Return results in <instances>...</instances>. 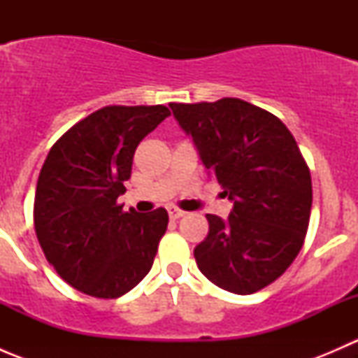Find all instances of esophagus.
<instances>
[{"mask_svg":"<svg viewBox=\"0 0 358 358\" xmlns=\"http://www.w3.org/2000/svg\"><path fill=\"white\" fill-rule=\"evenodd\" d=\"M168 215H169V218L171 220H178V218H182V216H185V211H182V209H178V208H168Z\"/></svg>","mask_w":358,"mask_h":358,"instance_id":"esophagus-1","label":"esophagus"}]
</instances>
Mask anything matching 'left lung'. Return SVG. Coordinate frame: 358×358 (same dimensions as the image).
<instances>
[{
    "instance_id": "left-lung-1",
    "label": "left lung",
    "mask_w": 358,
    "mask_h": 358,
    "mask_svg": "<svg viewBox=\"0 0 358 358\" xmlns=\"http://www.w3.org/2000/svg\"><path fill=\"white\" fill-rule=\"evenodd\" d=\"M169 107L234 202L227 220L206 215L197 266L225 291L263 289L294 262L308 229L312 178L294 136L279 117L239 99Z\"/></svg>"
}]
</instances>
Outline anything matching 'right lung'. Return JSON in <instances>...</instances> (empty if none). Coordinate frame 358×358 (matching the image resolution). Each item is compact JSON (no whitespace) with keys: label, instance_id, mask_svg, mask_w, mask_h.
<instances>
[{"label":"right lung","instance_id":"right-lung-1","mask_svg":"<svg viewBox=\"0 0 358 358\" xmlns=\"http://www.w3.org/2000/svg\"><path fill=\"white\" fill-rule=\"evenodd\" d=\"M169 114L164 106L103 107L46 156L36 187V236L50 265L85 294L119 298L152 268L168 213H124L115 201L138 143Z\"/></svg>","mask_w":358,"mask_h":358}]
</instances>
